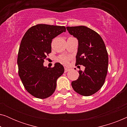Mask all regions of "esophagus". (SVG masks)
<instances>
[{
  "label": "esophagus",
  "instance_id": "34e87169",
  "mask_svg": "<svg viewBox=\"0 0 127 127\" xmlns=\"http://www.w3.org/2000/svg\"><path fill=\"white\" fill-rule=\"evenodd\" d=\"M69 70H70V69H69V68H67V67H65V73L67 72L68 71H69Z\"/></svg>",
  "mask_w": 127,
  "mask_h": 127
}]
</instances>
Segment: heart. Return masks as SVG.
I'll use <instances>...</instances> for the list:
<instances>
[{"instance_id": "1", "label": "heart", "mask_w": 127, "mask_h": 127, "mask_svg": "<svg viewBox=\"0 0 127 127\" xmlns=\"http://www.w3.org/2000/svg\"><path fill=\"white\" fill-rule=\"evenodd\" d=\"M58 60L60 62H61L62 64L66 65V64L68 63L69 60V57L67 56H66V55H61V56L58 57Z\"/></svg>"}]
</instances>
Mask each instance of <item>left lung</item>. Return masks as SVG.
<instances>
[{
    "label": "left lung",
    "instance_id": "8db88e82",
    "mask_svg": "<svg viewBox=\"0 0 127 127\" xmlns=\"http://www.w3.org/2000/svg\"><path fill=\"white\" fill-rule=\"evenodd\" d=\"M69 33L79 43L76 65L85 66L79 70L78 79L72 82L76 93L90 96L100 89L105 83L108 69V54L104 41L95 31L84 26L67 27Z\"/></svg>",
    "mask_w": 127,
    "mask_h": 127
}]
</instances>
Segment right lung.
Returning <instances> with one entry per match:
<instances>
[{
    "instance_id": "right-lung-1",
    "label": "right lung",
    "mask_w": 127,
    "mask_h": 127,
    "mask_svg": "<svg viewBox=\"0 0 127 127\" xmlns=\"http://www.w3.org/2000/svg\"><path fill=\"white\" fill-rule=\"evenodd\" d=\"M64 32V26L38 24L30 28L22 37L17 58L18 74L27 91L36 98L51 96L57 79L64 73V67L58 62L51 68L43 65L51 52L52 40Z\"/></svg>"
}]
</instances>
